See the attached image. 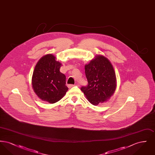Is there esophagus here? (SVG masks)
I'll return each mask as SVG.
<instances>
[{
    "label": "esophagus",
    "mask_w": 155,
    "mask_h": 155,
    "mask_svg": "<svg viewBox=\"0 0 155 155\" xmlns=\"http://www.w3.org/2000/svg\"><path fill=\"white\" fill-rule=\"evenodd\" d=\"M74 86V85H72V84H69V85H68V87L69 88H71L73 87Z\"/></svg>",
    "instance_id": "34e87169"
}]
</instances>
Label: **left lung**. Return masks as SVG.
Instances as JSON below:
<instances>
[{
    "mask_svg": "<svg viewBox=\"0 0 155 155\" xmlns=\"http://www.w3.org/2000/svg\"><path fill=\"white\" fill-rule=\"evenodd\" d=\"M88 85L82 87L89 102L93 105L106 102L116 89V77L110 61L102 55H97L85 66Z\"/></svg>",
    "mask_w": 155,
    "mask_h": 155,
    "instance_id": "8db88e82",
    "label": "left lung"
}]
</instances>
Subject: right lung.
I'll return each mask as SVG.
<instances>
[{"label":"right lung","instance_id":"obj_1","mask_svg":"<svg viewBox=\"0 0 155 155\" xmlns=\"http://www.w3.org/2000/svg\"><path fill=\"white\" fill-rule=\"evenodd\" d=\"M61 64L52 54L45 55L35 67L32 77L34 92L41 99L51 103L60 101L68 88L66 76L60 71Z\"/></svg>","mask_w":155,"mask_h":155}]
</instances>
